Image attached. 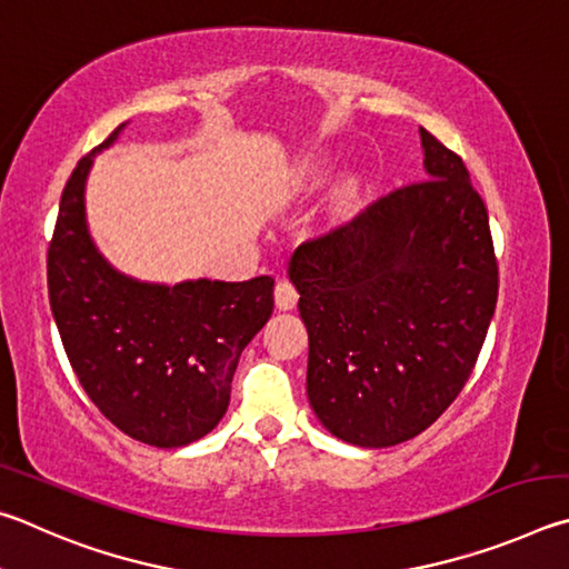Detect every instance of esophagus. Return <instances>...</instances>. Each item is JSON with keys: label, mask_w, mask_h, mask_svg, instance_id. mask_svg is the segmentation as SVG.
Here are the masks:
<instances>
[{"label": "esophagus", "mask_w": 569, "mask_h": 569, "mask_svg": "<svg viewBox=\"0 0 569 569\" xmlns=\"http://www.w3.org/2000/svg\"><path fill=\"white\" fill-rule=\"evenodd\" d=\"M297 300H300L297 287L290 282V279H279L274 287V305L279 310H292V307H297Z\"/></svg>", "instance_id": "obj_1"}]
</instances>
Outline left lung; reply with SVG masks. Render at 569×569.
Returning <instances> with one entry per match:
<instances>
[{
    "instance_id": "1",
    "label": "left lung",
    "mask_w": 569,
    "mask_h": 569,
    "mask_svg": "<svg viewBox=\"0 0 569 569\" xmlns=\"http://www.w3.org/2000/svg\"><path fill=\"white\" fill-rule=\"evenodd\" d=\"M420 137L427 179L307 239L290 264L310 405L360 447L412 440L455 402L500 290L490 217L462 157L425 127Z\"/></svg>"
}]
</instances>
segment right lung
Listing matches in <instances>:
<instances>
[{
    "label": "right lung",
    "mask_w": 569,
    "mask_h": 569,
    "mask_svg": "<svg viewBox=\"0 0 569 569\" xmlns=\"http://www.w3.org/2000/svg\"><path fill=\"white\" fill-rule=\"evenodd\" d=\"M122 127L67 179L47 249L49 305L97 410L137 442L182 447L224 417L239 355L274 310V279L164 287L114 272L87 232L84 179Z\"/></svg>",
    "instance_id": "right-lung-1"
}]
</instances>
